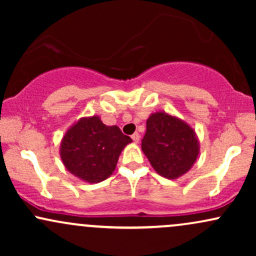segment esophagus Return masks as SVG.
<instances>
[{"label":"esophagus","mask_w":256,"mask_h":256,"mask_svg":"<svg viewBox=\"0 0 256 256\" xmlns=\"http://www.w3.org/2000/svg\"><path fill=\"white\" fill-rule=\"evenodd\" d=\"M131 138H132V140H134V143H138V142H140V134H138V132H134V134L131 136Z\"/></svg>","instance_id":"obj_1"}]
</instances>
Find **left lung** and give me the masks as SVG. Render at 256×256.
Returning a JSON list of instances; mask_svg holds the SVG:
<instances>
[{
    "label": "left lung",
    "instance_id": "8db88e82",
    "mask_svg": "<svg viewBox=\"0 0 256 256\" xmlns=\"http://www.w3.org/2000/svg\"><path fill=\"white\" fill-rule=\"evenodd\" d=\"M142 150L158 174L177 179L196 162L200 142L195 130L184 120L166 112H155L146 119Z\"/></svg>",
    "mask_w": 256,
    "mask_h": 256
}]
</instances>
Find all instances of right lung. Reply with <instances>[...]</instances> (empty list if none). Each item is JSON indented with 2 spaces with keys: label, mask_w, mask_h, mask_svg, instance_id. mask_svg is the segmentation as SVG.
I'll list each match as a JSON object with an SVG mask.
<instances>
[{
  "label": "right lung",
  "mask_w": 256,
  "mask_h": 256,
  "mask_svg": "<svg viewBox=\"0 0 256 256\" xmlns=\"http://www.w3.org/2000/svg\"><path fill=\"white\" fill-rule=\"evenodd\" d=\"M131 142L118 126L104 125L98 116H84L64 132L60 156L70 173L95 184L112 176L120 154Z\"/></svg>",
  "instance_id": "add662e5"
}]
</instances>
